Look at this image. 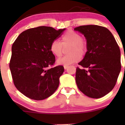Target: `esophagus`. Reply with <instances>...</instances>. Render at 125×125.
Segmentation results:
<instances>
[{"mask_svg":"<svg viewBox=\"0 0 125 125\" xmlns=\"http://www.w3.org/2000/svg\"><path fill=\"white\" fill-rule=\"evenodd\" d=\"M63 66H64V69H66L67 67H68V66H67V65H64Z\"/></svg>","mask_w":125,"mask_h":125,"instance_id":"1","label":"esophagus"}]
</instances>
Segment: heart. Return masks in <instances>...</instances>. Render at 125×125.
<instances>
[{"instance_id": "b5f03b06", "label": "heart", "mask_w": 125, "mask_h": 125, "mask_svg": "<svg viewBox=\"0 0 125 125\" xmlns=\"http://www.w3.org/2000/svg\"><path fill=\"white\" fill-rule=\"evenodd\" d=\"M67 44H71L68 51L70 54L58 59L57 62L59 64L68 66L76 63L81 60L80 55H84L86 51V44L82 36L73 31H66L62 36L61 43L57 41L52 42L50 49L52 54L59 58L63 54L62 45Z\"/></svg>"}]
</instances>
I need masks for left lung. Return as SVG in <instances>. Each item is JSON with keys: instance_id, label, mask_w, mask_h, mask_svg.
Returning a JSON list of instances; mask_svg holds the SVG:
<instances>
[{"instance_id": "8db88e82", "label": "left lung", "mask_w": 125, "mask_h": 125, "mask_svg": "<svg viewBox=\"0 0 125 125\" xmlns=\"http://www.w3.org/2000/svg\"><path fill=\"white\" fill-rule=\"evenodd\" d=\"M85 37L87 52L79 63L76 82L83 94L97 99L110 92L116 83L121 70L120 51L112 33L97 25L81 26L74 29Z\"/></svg>"}]
</instances>
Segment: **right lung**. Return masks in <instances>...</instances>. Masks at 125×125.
I'll return each mask as SVG.
<instances>
[{
    "instance_id": "obj_1",
    "label": "right lung",
    "mask_w": 125,
    "mask_h": 125,
    "mask_svg": "<svg viewBox=\"0 0 125 125\" xmlns=\"http://www.w3.org/2000/svg\"><path fill=\"white\" fill-rule=\"evenodd\" d=\"M64 30L48 26L29 29L13 43L9 63L13 81L17 89L29 98L43 100L58 89L64 67H51L55 56L50 48Z\"/></svg>"
}]
</instances>
